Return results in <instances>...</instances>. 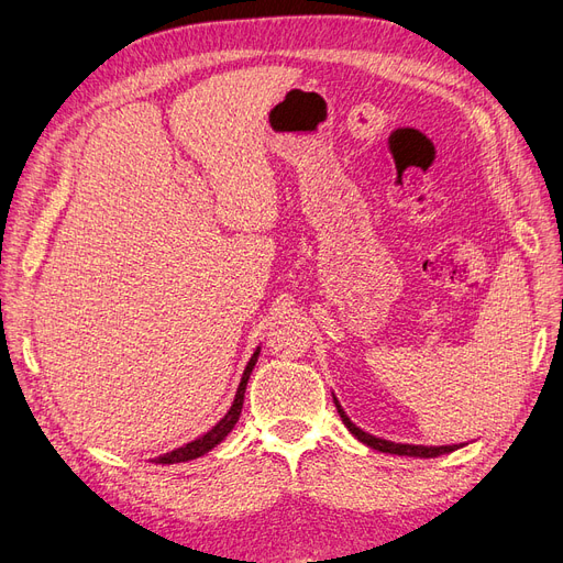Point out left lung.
I'll return each instance as SVG.
<instances>
[{
    "label": "left lung",
    "instance_id": "left-lung-1",
    "mask_svg": "<svg viewBox=\"0 0 563 563\" xmlns=\"http://www.w3.org/2000/svg\"><path fill=\"white\" fill-rule=\"evenodd\" d=\"M332 397H334V405H336V411H339V416H341L343 426L349 428V432L353 434V438H355L357 442H362V444H367L369 449L380 451V453H393V456H413V459H434V456H442V453H451V451H456V449L465 446V444H444V446L400 444V442H390V440H384V438H376V434L365 432L362 428H357V426L349 419V413L343 411V407H341V402L336 400L334 393H332Z\"/></svg>",
    "mask_w": 563,
    "mask_h": 563
}]
</instances>
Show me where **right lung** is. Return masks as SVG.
<instances>
[{
  "mask_svg": "<svg viewBox=\"0 0 563 563\" xmlns=\"http://www.w3.org/2000/svg\"><path fill=\"white\" fill-rule=\"evenodd\" d=\"M260 346L255 349V353H252V357L247 360V365L243 369V376H241V384H239V390H235V397L233 402L229 407V411L222 416L220 421H217L206 434H201V438H196L191 442H187L185 446H177L168 453H163V456L154 459L152 463L156 465H173V463H187V461H194V459H201L206 456L208 451H212L217 444H220L227 434L233 430V426L239 423V416H241V409H243V400H245V388H247V380H250V374L252 369H255L257 365V357H260Z\"/></svg>",
  "mask_w": 563,
  "mask_h": 563,
  "instance_id": "right-lung-1",
  "label": "right lung"
}]
</instances>
